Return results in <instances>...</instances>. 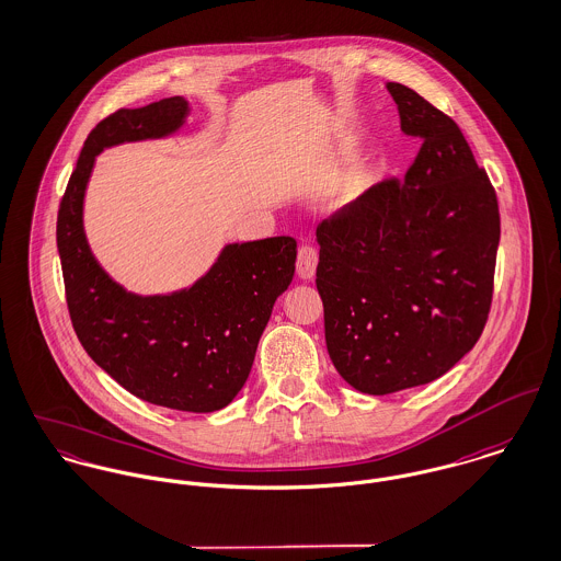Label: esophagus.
I'll list each match as a JSON object with an SVG mask.
<instances>
[{
  "mask_svg": "<svg viewBox=\"0 0 561 561\" xmlns=\"http://www.w3.org/2000/svg\"><path fill=\"white\" fill-rule=\"evenodd\" d=\"M317 261H319V255H317V251L312 247H302L298 251V263L296 265H298V276L302 280H312L314 278Z\"/></svg>",
  "mask_w": 561,
  "mask_h": 561,
  "instance_id": "esophagus-1",
  "label": "esophagus"
}]
</instances>
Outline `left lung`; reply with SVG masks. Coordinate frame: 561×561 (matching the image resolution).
Masks as SVG:
<instances>
[{
	"label": "left lung",
	"instance_id": "8db88e82",
	"mask_svg": "<svg viewBox=\"0 0 561 561\" xmlns=\"http://www.w3.org/2000/svg\"><path fill=\"white\" fill-rule=\"evenodd\" d=\"M401 128L424 144L405 182L388 180L317 227L325 345L357 392L431 383L486 323L500 207L459 126L401 83H386Z\"/></svg>",
	"mask_w": 561,
	"mask_h": 561
}]
</instances>
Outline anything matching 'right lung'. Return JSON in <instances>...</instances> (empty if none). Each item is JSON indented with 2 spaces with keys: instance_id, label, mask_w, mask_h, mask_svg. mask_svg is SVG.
I'll return each mask as SVG.
<instances>
[{
  "instance_id": "1",
  "label": "right lung",
  "mask_w": 561,
  "mask_h": 561,
  "mask_svg": "<svg viewBox=\"0 0 561 561\" xmlns=\"http://www.w3.org/2000/svg\"><path fill=\"white\" fill-rule=\"evenodd\" d=\"M188 115V101L171 96L102 119L59 205L57 251L75 332L102 370L152 405L209 413L227 408L247 383L274 302L294 280L296 240L225 244L191 287L139 296L104 272L83 227L96 156L173 137Z\"/></svg>"
}]
</instances>
